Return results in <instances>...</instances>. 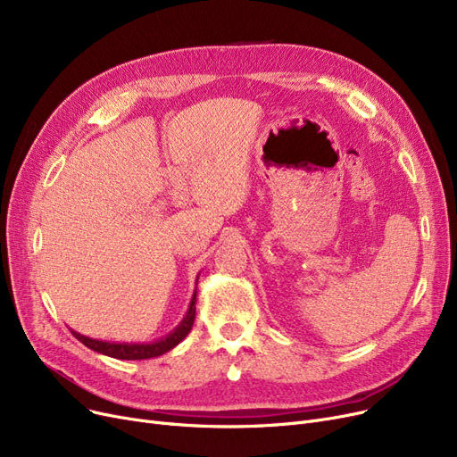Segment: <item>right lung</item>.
<instances>
[{"label":"right lung","mask_w":457,"mask_h":457,"mask_svg":"<svg viewBox=\"0 0 457 457\" xmlns=\"http://www.w3.org/2000/svg\"><path fill=\"white\" fill-rule=\"evenodd\" d=\"M198 278H200V274H198ZM198 278H196V283H198ZM195 317H196V291L190 298L188 309H187L185 317L181 319V322L170 333H166L164 337H161L157 341H152V343H116V341L92 339V337H87V335H81L74 329H71V333H74V337L79 343H83L87 348H90L94 352L114 357V359H128V361H135V359L157 357V355H162L166 352H170L172 348H176L187 337L188 331L192 329V324H195Z\"/></svg>","instance_id":"obj_1"}]
</instances>
